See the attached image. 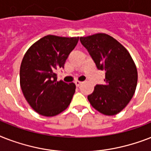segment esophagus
<instances>
[{
	"label": "esophagus",
	"instance_id": "34e87169",
	"mask_svg": "<svg viewBox=\"0 0 151 151\" xmlns=\"http://www.w3.org/2000/svg\"><path fill=\"white\" fill-rule=\"evenodd\" d=\"M75 85H76V86H77V87H78V86H80V85L81 84V81H75Z\"/></svg>",
	"mask_w": 151,
	"mask_h": 151
}]
</instances>
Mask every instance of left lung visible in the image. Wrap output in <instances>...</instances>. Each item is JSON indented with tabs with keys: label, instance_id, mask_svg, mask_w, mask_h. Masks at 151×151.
Here are the masks:
<instances>
[{
	"label": "left lung",
	"instance_id": "left-lung-1",
	"mask_svg": "<svg viewBox=\"0 0 151 151\" xmlns=\"http://www.w3.org/2000/svg\"><path fill=\"white\" fill-rule=\"evenodd\" d=\"M80 41L97 68L105 71V84L96 85L88 99L101 114H117L128 105L136 91V64L126 48L108 34L81 37Z\"/></svg>",
	"mask_w": 151,
	"mask_h": 151
}]
</instances>
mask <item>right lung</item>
Here are the masks:
<instances>
[{"mask_svg": "<svg viewBox=\"0 0 151 151\" xmlns=\"http://www.w3.org/2000/svg\"><path fill=\"white\" fill-rule=\"evenodd\" d=\"M77 37L47 35L32 45L20 66V87L25 99L39 114L52 117L68 107L76 85L57 81L56 70L63 68L75 48Z\"/></svg>", "mask_w": 151, "mask_h": 151, "instance_id": "right-lung-1", "label": "right lung"}]
</instances>
